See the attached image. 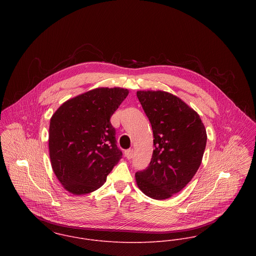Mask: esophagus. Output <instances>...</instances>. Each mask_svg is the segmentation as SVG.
<instances>
[{
  "label": "esophagus",
  "mask_w": 256,
  "mask_h": 256,
  "mask_svg": "<svg viewBox=\"0 0 256 256\" xmlns=\"http://www.w3.org/2000/svg\"><path fill=\"white\" fill-rule=\"evenodd\" d=\"M133 152H134L133 148H129V150H126L124 152V154H125V156H126L128 160H131V158H133Z\"/></svg>",
  "instance_id": "34e87169"
}]
</instances>
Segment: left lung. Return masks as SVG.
Instances as JSON below:
<instances>
[{"label": "left lung", "mask_w": 256, "mask_h": 256, "mask_svg": "<svg viewBox=\"0 0 256 256\" xmlns=\"http://www.w3.org/2000/svg\"><path fill=\"white\" fill-rule=\"evenodd\" d=\"M137 96L154 138L148 166L135 174L137 185L152 199H166L182 190L197 172L206 148V129L198 113L170 92L139 90Z\"/></svg>", "instance_id": "8db88e82"}]
</instances>
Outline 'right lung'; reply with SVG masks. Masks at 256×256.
<instances>
[{
  "label": "right lung",
  "instance_id": "obj_1",
  "mask_svg": "<svg viewBox=\"0 0 256 256\" xmlns=\"http://www.w3.org/2000/svg\"><path fill=\"white\" fill-rule=\"evenodd\" d=\"M128 94L120 88H94L67 100L52 115L51 166L69 192L82 195L98 189L122 158L110 117Z\"/></svg>",
  "mask_w": 256,
  "mask_h": 256
}]
</instances>
